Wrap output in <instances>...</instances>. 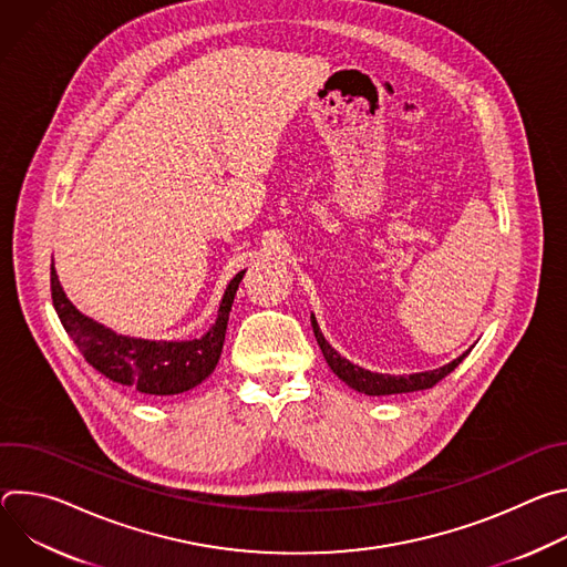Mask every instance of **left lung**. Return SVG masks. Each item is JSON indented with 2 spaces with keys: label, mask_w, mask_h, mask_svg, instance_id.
Instances as JSON below:
<instances>
[{
  "label": "left lung",
  "mask_w": 567,
  "mask_h": 567,
  "mask_svg": "<svg viewBox=\"0 0 567 567\" xmlns=\"http://www.w3.org/2000/svg\"><path fill=\"white\" fill-rule=\"evenodd\" d=\"M311 328H313V337L322 350V357H326L328 365L332 368V372L346 381L350 388H354L357 392L370 394V396H381V394H399V392H415V390H426L433 388L437 381H442L446 374H451L462 361L464 357L471 352L466 350L462 357H457L455 361L437 368V370H429V372H415V374H379V372H370L365 368H359L354 363H350L348 359H343L328 341L322 337L316 316L311 313Z\"/></svg>",
  "instance_id": "8db88e82"
}]
</instances>
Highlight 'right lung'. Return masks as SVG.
<instances>
[{"label":"right lung","mask_w":567,"mask_h":567,"mask_svg":"<svg viewBox=\"0 0 567 567\" xmlns=\"http://www.w3.org/2000/svg\"><path fill=\"white\" fill-rule=\"evenodd\" d=\"M241 276H245V271H239L228 282L215 326L202 339L193 341H147L112 332L73 307L62 291L53 265L51 298L62 328L92 368H96L110 381L134 388L136 392L150 396H171L199 385L215 370Z\"/></svg>","instance_id":"add662e5"}]
</instances>
